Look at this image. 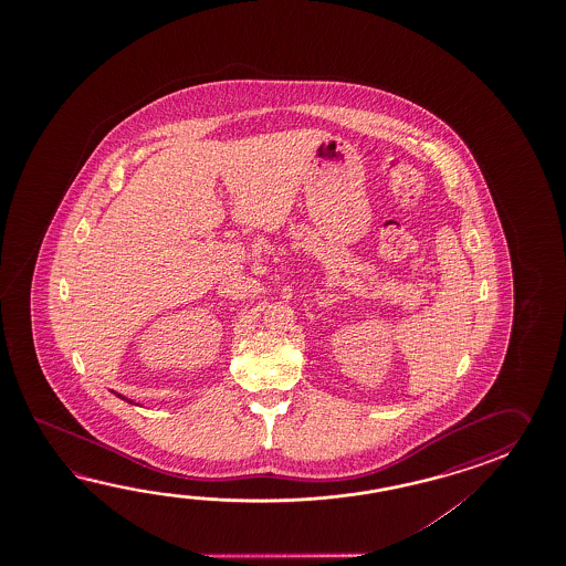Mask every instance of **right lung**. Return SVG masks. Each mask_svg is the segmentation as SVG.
I'll list each match as a JSON object with an SVG mask.
<instances>
[{"label":"right lung","mask_w":566,"mask_h":566,"mask_svg":"<svg viewBox=\"0 0 566 566\" xmlns=\"http://www.w3.org/2000/svg\"><path fill=\"white\" fill-rule=\"evenodd\" d=\"M119 397H120V395H119ZM120 398H123V397H120ZM125 400H127V398H125ZM127 402H132V400H127Z\"/></svg>","instance_id":"add662e5"}]
</instances>
